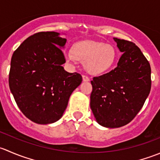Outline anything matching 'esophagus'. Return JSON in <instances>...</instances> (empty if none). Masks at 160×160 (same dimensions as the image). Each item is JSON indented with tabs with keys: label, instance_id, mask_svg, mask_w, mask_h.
I'll return each mask as SVG.
<instances>
[{
	"label": "esophagus",
	"instance_id": "34e87169",
	"mask_svg": "<svg viewBox=\"0 0 160 160\" xmlns=\"http://www.w3.org/2000/svg\"><path fill=\"white\" fill-rule=\"evenodd\" d=\"M82 78H83V82H88L90 80L89 77H88V76H86V75H83Z\"/></svg>",
	"mask_w": 160,
	"mask_h": 160
}]
</instances>
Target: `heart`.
Instances as JSON below:
<instances>
[{"instance_id":"1","label":"heart","mask_w":160,"mask_h":160,"mask_svg":"<svg viewBox=\"0 0 160 160\" xmlns=\"http://www.w3.org/2000/svg\"><path fill=\"white\" fill-rule=\"evenodd\" d=\"M67 62L77 59L85 61L84 68L90 74L98 75L110 70L116 59V52L113 46L94 41H83L77 43L73 51L66 52Z\"/></svg>"}]
</instances>
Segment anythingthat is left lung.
<instances>
[{
	"label": "left lung",
	"instance_id": "8db88e82",
	"mask_svg": "<svg viewBox=\"0 0 160 160\" xmlns=\"http://www.w3.org/2000/svg\"><path fill=\"white\" fill-rule=\"evenodd\" d=\"M122 52L117 67L93 77L90 106L96 122L105 128L129 123L141 110L151 89L149 62L135 43L113 38Z\"/></svg>",
	"mask_w": 160,
	"mask_h": 160
}]
</instances>
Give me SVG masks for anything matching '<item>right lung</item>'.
I'll use <instances>...</instances> for the list:
<instances>
[{"label":"right lung","mask_w":160,"mask_h":160,"mask_svg":"<svg viewBox=\"0 0 160 160\" xmlns=\"http://www.w3.org/2000/svg\"><path fill=\"white\" fill-rule=\"evenodd\" d=\"M66 43L59 32H38L12 55L9 88L21 111L35 123L59 121L71 93L82 82L80 74L70 73L62 67Z\"/></svg>","instance_id":"obj_1"}]
</instances>
